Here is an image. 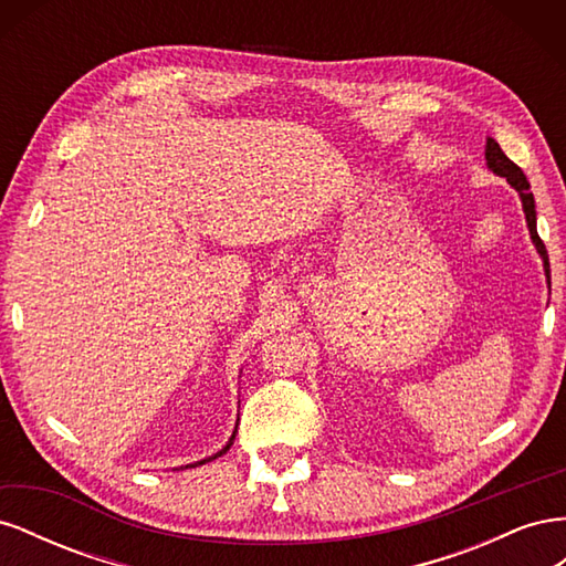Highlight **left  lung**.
Listing matches in <instances>:
<instances>
[{
  "label": "left lung",
  "instance_id": "obj_1",
  "mask_svg": "<svg viewBox=\"0 0 566 566\" xmlns=\"http://www.w3.org/2000/svg\"><path fill=\"white\" fill-rule=\"evenodd\" d=\"M486 163L489 167L493 169L495 175H501L510 181V186H515V191L522 196V205H524V214H526V224H528V231H531V238H534V243L538 248V252L543 254L545 260V273H551V262H547V250L541 241V235L536 231V202H534V193L528 191V181L522 172V167L512 163L503 148L499 146V142L495 139H486Z\"/></svg>",
  "mask_w": 566,
  "mask_h": 566
}]
</instances>
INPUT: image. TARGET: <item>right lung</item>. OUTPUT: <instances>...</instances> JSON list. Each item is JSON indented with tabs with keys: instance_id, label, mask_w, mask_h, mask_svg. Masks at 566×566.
Listing matches in <instances>:
<instances>
[{
	"instance_id": "add662e5",
	"label": "right lung",
	"mask_w": 566,
	"mask_h": 566,
	"mask_svg": "<svg viewBox=\"0 0 566 566\" xmlns=\"http://www.w3.org/2000/svg\"><path fill=\"white\" fill-rule=\"evenodd\" d=\"M233 439H235V432H233V437H231V441H229V443H227V447H224V449H221V451H219V453H217V455H221V453H227V451H229V449H231V443H233ZM217 455H212V458H208V460H200V462H196V465H202V462H210V460H214V458H217ZM196 465H193V468H196Z\"/></svg>"
}]
</instances>
